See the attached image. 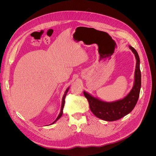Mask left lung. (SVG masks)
<instances>
[{
    "label": "left lung",
    "mask_w": 156,
    "mask_h": 156,
    "mask_svg": "<svg viewBox=\"0 0 156 156\" xmlns=\"http://www.w3.org/2000/svg\"><path fill=\"white\" fill-rule=\"evenodd\" d=\"M129 47L134 54L136 61L133 86L126 96L116 101L105 102L83 91V94L88 101L90 109L98 118L108 121L119 119L132 111L138 101L141 88L140 58L135 49L130 45Z\"/></svg>",
    "instance_id": "8db88e82"
}]
</instances>
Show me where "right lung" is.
<instances>
[{"label": "right lung", "mask_w": 156, "mask_h": 156, "mask_svg": "<svg viewBox=\"0 0 156 156\" xmlns=\"http://www.w3.org/2000/svg\"><path fill=\"white\" fill-rule=\"evenodd\" d=\"M69 87L66 90V91H65V92H64V95H63V97H62V104H61V111H60V112H59V114L58 115V116H57V118L55 119V120L53 122H52V123H51V125L54 124V122H55L57 120H58L59 118H61V117L62 116V111H63V108H64V103H65L64 99H65L66 96V94H67V93H68V90H69Z\"/></svg>", "instance_id": "obj_1"}]
</instances>
